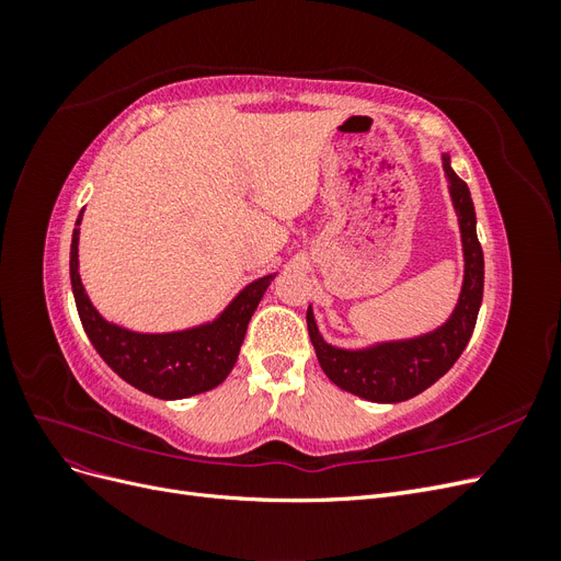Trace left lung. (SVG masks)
Returning a JSON list of instances; mask_svg holds the SVG:
<instances>
[{"mask_svg":"<svg viewBox=\"0 0 561 561\" xmlns=\"http://www.w3.org/2000/svg\"><path fill=\"white\" fill-rule=\"evenodd\" d=\"M443 168L463 245L461 293L443 325L410 339L342 348L322 339L313 307L307 311L309 336L322 371L339 388L369 402H402L423 393L451 369L468 346L474 322H478L484 290V254L478 241V217H474L468 184L454 173L449 154H443Z\"/></svg>","mask_w":561,"mask_h":561,"instance_id":"obj_1","label":"left lung"}]
</instances>
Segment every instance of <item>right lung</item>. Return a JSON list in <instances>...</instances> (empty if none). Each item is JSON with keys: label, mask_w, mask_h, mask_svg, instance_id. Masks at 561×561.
<instances>
[{"label": "right lung", "mask_w": 561, "mask_h": 561, "mask_svg": "<svg viewBox=\"0 0 561 561\" xmlns=\"http://www.w3.org/2000/svg\"><path fill=\"white\" fill-rule=\"evenodd\" d=\"M77 217L70 248V278L81 325L93 348L118 377L147 396L182 400L222 383L239 358L248 322L276 274L248 283L217 318L175 332H135L100 316L79 276Z\"/></svg>", "instance_id": "right-lung-1"}]
</instances>
